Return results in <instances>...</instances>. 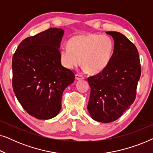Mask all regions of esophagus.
Returning a JSON list of instances; mask_svg holds the SVG:
<instances>
[{
    "instance_id": "34e87169",
    "label": "esophagus",
    "mask_w": 153,
    "mask_h": 153,
    "mask_svg": "<svg viewBox=\"0 0 153 153\" xmlns=\"http://www.w3.org/2000/svg\"><path fill=\"white\" fill-rule=\"evenodd\" d=\"M75 78H76V80H81V79H83V77L79 74L75 75Z\"/></svg>"
}]
</instances>
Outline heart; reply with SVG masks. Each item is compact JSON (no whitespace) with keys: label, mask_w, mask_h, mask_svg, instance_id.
Segmentation results:
<instances>
[{"label":"heart","mask_w":153,"mask_h":153,"mask_svg":"<svg viewBox=\"0 0 153 153\" xmlns=\"http://www.w3.org/2000/svg\"><path fill=\"white\" fill-rule=\"evenodd\" d=\"M113 52L114 42L109 36L92 33L72 37L68 47L60 49L59 56L62 65L67 69H76L81 62L85 72L95 74L107 67Z\"/></svg>","instance_id":"b5f03b06"}]
</instances>
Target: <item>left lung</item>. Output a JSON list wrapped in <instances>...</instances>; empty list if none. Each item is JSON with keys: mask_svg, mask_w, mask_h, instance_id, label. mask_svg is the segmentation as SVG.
Instances as JSON below:
<instances>
[{"mask_svg": "<svg viewBox=\"0 0 153 153\" xmlns=\"http://www.w3.org/2000/svg\"><path fill=\"white\" fill-rule=\"evenodd\" d=\"M106 33L114 39V52L107 67L88 78V110L93 120L108 123L120 118L134 102L141 68L139 52L131 42L120 33Z\"/></svg>", "mask_w": 153, "mask_h": 153, "instance_id": "obj_1", "label": "left lung"}]
</instances>
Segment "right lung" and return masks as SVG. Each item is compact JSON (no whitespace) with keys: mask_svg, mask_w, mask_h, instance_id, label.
<instances>
[{"mask_svg":"<svg viewBox=\"0 0 153 153\" xmlns=\"http://www.w3.org/2000/svg\"><path fill=\"white\" fill-rule=\"evenodd\" d=\"M64 30L50 28L24 39L12 58V87L26 111L41 120L53 118L61 109L66 87L74 74L61 65L59 56Z\"/></svg>","mask_w":153,"mask_h":153,"instance_id":"1","label":"right lung"}]
</instances>
